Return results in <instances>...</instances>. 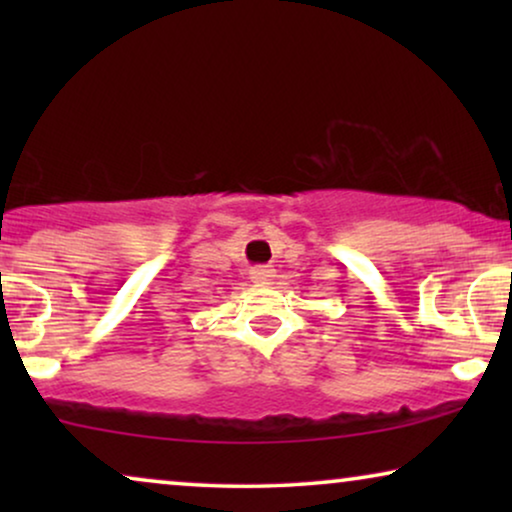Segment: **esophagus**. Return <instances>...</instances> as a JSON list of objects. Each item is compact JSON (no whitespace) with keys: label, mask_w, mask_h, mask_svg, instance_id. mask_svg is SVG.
<instances>
[{"label":"esophagus","mask_w":512,"mask_h":512,"mask_svg":"<svg viewBox=\"0 0 512 512\" xmlns=\"http://www.w3.org/2000/svg\"><path fill=\"white\" fill-rule=\"evenodd\" d=\"M251 282H270L275 277V268L272 265H256V268L249 270Z\"/></svg>","instance_id":"esophagus-1"}]
</instances>
